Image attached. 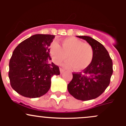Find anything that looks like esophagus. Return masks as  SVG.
<instances>
[{
  "instance_id": "34e87169",
  "label": "esophagus",
  "mask_w": 126,
  "mask_h": 126,
  "mask_svg": "<svg viewBox=\"0 0 126 126\" xmlns=\"http://www.w3.org/2000/svg\"><path fill=\"white\" fill-rule=\"evenodd\" d=\"M60 74H62L63 72H64V70L63 69V68H60Z\"/></svg>"
}]
</instances>
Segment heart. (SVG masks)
Listing matches in <instances>:
<instances>
[{
    "label": "heart",
    "mask_w": 126,
    "mask_h": 126,
    "mask_svg": "<svg viewBox=\"0 0 126 126\" xmlns=\"http://www.w3.org/2000/svg\"><path fill=\"white\" fill-rule=\"evenodd\" d=\"M60 43L62 47L57 42H53L49 47V52L55 64H60L68 57L69 60L63 64L67 68L73 66L75 70L79 71L90 65L94 56L90 44L75 37L62 39Z\"/></svg>",
    "instance_id": "b5f03b06"
}]
</instances>
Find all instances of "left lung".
Instances as JSON below:
<instances>
[{
	"mask_svg": "<svg viewBox=\"0 0 126 126\" xmlns=\"http://www.w3.org/2000/svg\"><path fill=\"white\" fill-rule=\"evenodd\" d=\"M87 41L94 50L93 59L82 72L72 73L68 90L74 98L88 101L97 98L110 84L113 74V62L101 43L88 36H77Z\"/></svg>",
	"mask_w": 126,
	"mask_h": 126,
	"instance_id": "8db88e82",
	"label": "left lung"
}]
</instances>
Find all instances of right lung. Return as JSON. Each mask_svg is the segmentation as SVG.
Wrapping results in <instances>:
<instances>
[{
  "instance_id": "right-lung-1",
  "label": "right lung",
  "mask_w": 126,
  "mask_h": 126,
  "mask_svg": "<svg viewBox=\"0 0 126 126\" xmlns=\"http://www.w3.org/2000/svg\"><path fill=\"white\" fill-rule=\"evenodd\" d=\"M54 38L55 35L36 34L14 50L8 76L11 87L21 96L29 98L43 96L50 89L51 77L60 74L49 55V46Z\"/></svg>"
}]
</instances>
